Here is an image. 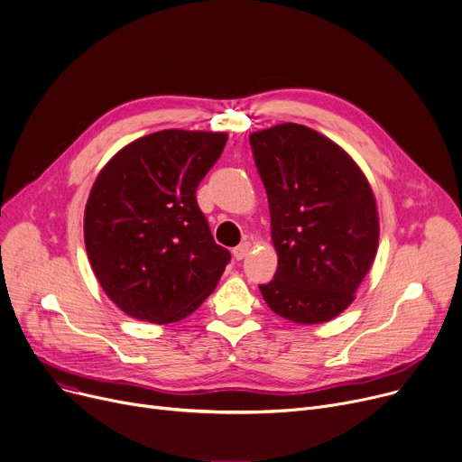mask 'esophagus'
Returning a JSON list of instances; mask_svg holds the SVG:
<instances>
[{
    "label": "esophagus",
    "mask_w": 462,
    "mask_h": 462,
    "mask_svg": "<svg viewBox=\"0 0 462 462\" xmlns=\"http://www.w3.org/2000/svg\"><path fill=\"white\" fill-rule=\"evenodd\" d=\"M247 252H250V242H242L240 245H236L235 250H233V257L236 261H242L247 255Z\"/></svg>",
    "instance_id": "34e87169"
}]
</instances>
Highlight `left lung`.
I'll list each match as a JSON object with an SVG mask.
<instances>
[{
	"mask_svg": "<svg viewBox=\"0 0 462 462\" xmlns=\"http://www.w3.org/2000/svg\"><path fill=\"white\" fill-rule=\"evenodd\" d=\"M266 189L273 279L259 285L268 307L296 324L340 314L370 270L379 222L372 189L335 142L300 124L250 134Z\"/></svg>",
	"mask_w": 462,
	"mask_h": 462,
	"instance_id": "8db88e82",
	"label": "left lung"
}]
</instances>
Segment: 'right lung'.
<instances>
[{"mask_svg":"<svg viewBox=\"0 0 462 462\" xmlns=\"http://www.w3.org/2000/svg\"><path fill=\"white\" fill-rule=\"evenodd\" d=\"M226 140V133L157 131L97 175L85 208L88 261L105 294L136 320L170 324L192 314L231 261L196 199Z\"/></svg>","mask_w":462,"mask_h":462,"instance_id":"obj_1","label":"right lung"}]
</instances>
